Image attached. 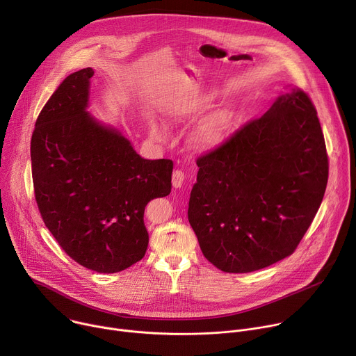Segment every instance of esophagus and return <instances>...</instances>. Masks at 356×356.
<instances>
[{
	"label": "esophagus",
	"mask_w": 356,
	"mask_h": 356,
	"mask_svg": "<svg viewBox=\"0 0 356 356\" xmlns=\"http://www.w3.org/2000/svg\"><path fill=\"white\" fill-rule=\"evenodd\" d=\"M184 179H186V175H184L183 170H180V169L175 170L173 175H172V184H173V187L175 188H180L183 186V183H184Z\"/></svg>",
	"instance_id": "34e87169"
}]
</instances>
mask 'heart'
Masks as SVG:
<instances>
[{
	"instance_id": "b5f03b06",
	"label": "heart",
	"mask_w": 356,
	"mask_h": 356,
	"mask_svg": "<svg viewBox=\"0 0 356 356\" xmlns=\"http://www.w3.org/2000/svg\"><path fill=\"white\" fill-rule=\"evenodd\" d=\"M210 103H211V97H204V98L193 101V103L177 106L169 111L168 114L169 120L173 122H183V121L191 120L200 111L204 110ZM229 128H231L229 114L227 111H216L214 114L209 115L206 120H202L198 124V127L193 134V142L195 146L202 149L214 147L225 139ZM150 134L159 139L168 135V132L163 128L155 124H150Z\"/></svg>"
}]
</instances>
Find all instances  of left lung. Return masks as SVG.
<instances>
[{
  "instance_id": "left-lung-1",
  "label": "left lung",
  "mask_w": 356,
  "mask_h": 356,
  "mask_svg": "<svg viewBox=\"0 0 356 356\" xmlns=\"http://www.w3.org/2000/svg\"><path fill=\"white\" fill-rule=\"evenodd\" d=\"M188 222L202 255L227 273L268 268L296 250L328 181L323 129L310 97L293 88L197 159Z\"/></svg>"
}]
</instances>
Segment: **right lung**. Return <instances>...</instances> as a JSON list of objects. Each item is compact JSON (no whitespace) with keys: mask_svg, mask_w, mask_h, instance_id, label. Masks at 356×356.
I'll list each match as a JSON object with an SVG mask.
<instances>
[{"mask_svg":"<svg viewBox=\"0 0 356 356\" xmlns=\"http://www.w3.org/2000/svg\"><path fill=\"white\" fill-rule=\"evenodd\" d=\"M94 70L67 76L42 108L31 139L35 198L46 228L79 265L117 273L147 249L150 200L172 190L173 162L147 161L86 108Z\"/></svg>","mask_w":356,"mask_h":356,"instance_id":"obj_1","label":"right lung"}]
</instances>
